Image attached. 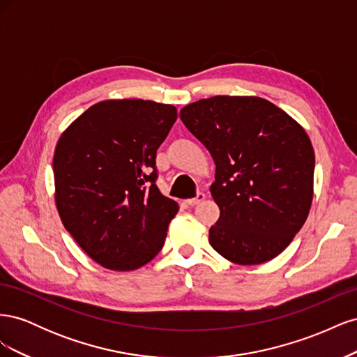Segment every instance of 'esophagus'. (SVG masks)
Masks as SVG:
<instances>
[{"instance_id":"34e87169","label":"esophagus","mask_w":357,"mask_h":357,"mask_svg":"<svg viewBox=\"0 0 357 357\" xmlns=\"http://www.w3.org/2000/svg\"><path fill=\"white\" fill-rule=\"evenodd\" d=\"M204 199H205V193L199 192L195 198H192V199H186L185 202H186V205H190V207H193V205H198V204H199L201 201H204Z\"/></svg>"}]
</instances>
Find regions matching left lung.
<instances>
[{"label":"left lung","mask_w":357,"mask_h":357,"mask_svg":"<svg viewBox=\"0 0 357 357\" xmlns=\"http://www.w3.org/2000/svg\"><path fill=\"white\" fill-rule=\"evenodd\" d=\"M180 119L215 164L211 247L238 265L271 261L310 213L314 150L305 129L259 96H211L183 107Z\"/></svg>","instance_id":"1"}]
</instances>
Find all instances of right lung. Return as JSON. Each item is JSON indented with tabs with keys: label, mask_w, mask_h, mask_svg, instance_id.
Returning <instances> with one entry per match:
<instances>
[{
	"label": "right lung",
	"mask_w": 357,
	"mask_h": 357,
	"mask_svg": "<svg viewBox=\"0 0 357 357\" xmlns=\"http://www.w3.org/2000/svg\"><path fill=\"white\" fill-rule=\"evenodd\" d=\"M177 119L169 104L107 100L62 132L53 156L66 229L96 264L134 271L160 252L178 205L156 186V150Z\"/></svg>",
	"instance_id": "right-lung-1"
}]
</instances>
